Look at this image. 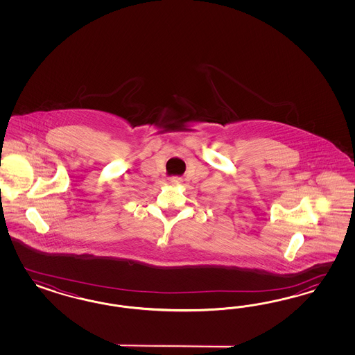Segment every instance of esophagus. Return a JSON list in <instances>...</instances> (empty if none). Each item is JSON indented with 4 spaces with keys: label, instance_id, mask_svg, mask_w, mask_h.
<instances>
[{
    "label": "esophagus",
    "instance_id": "esophagus-1",
    "mask_svg": "<svg viewBox=\"0 0 355 355\" xmlns=\"http://www.w3.org/2000/svg\"><path fill=\"white\" fill-rule=\"evenodd\" d=\"M181 182H182V178H181V177H172V178H171V183H172V184H180Z\"/></svg>",
    "mask_w": 355,
    "mask_h": 355
}]
</instances>
